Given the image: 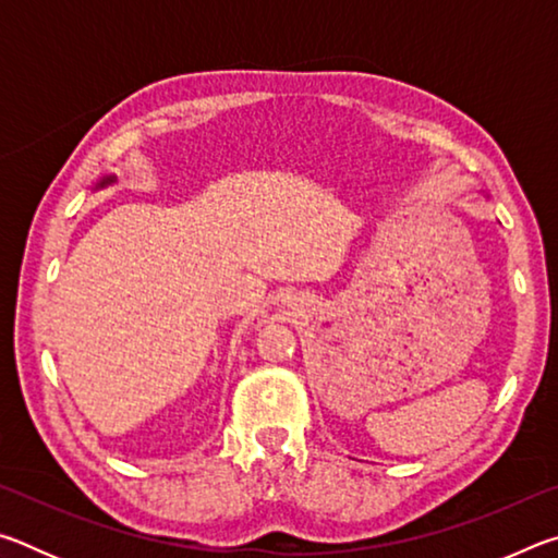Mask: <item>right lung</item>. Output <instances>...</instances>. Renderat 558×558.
<instances>
[{
	"label": "right lung",
	"mask_w": 558,
	"mask_h": 558,
	"mask_svg": "<svg viewBox=\"0 0 558 558\" xmlns=\"http://www.w3.org/2000/svg\"><path fill=\"white\" fill-rule=\"evenodd\" d=\"M112 182V177H106V179H102V182H100V186H106V184H110Z\"/></svg>",
	"instance_id": "right-lung-1"
}]
</instances>
